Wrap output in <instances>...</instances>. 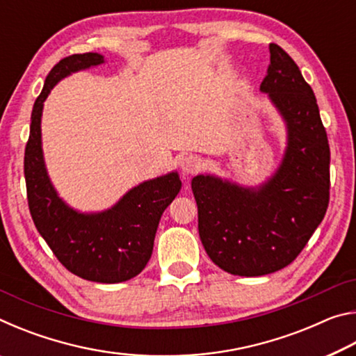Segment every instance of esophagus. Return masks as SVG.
I'll return each instance as SVG.
<instances>
[{
    "instance_id": "1",
    "label": "esophagus",
    "mask_w": 356,
    "mask_h": 356,
    "mask_svg": "<svg viewBox=\"0 0 356 356\" xmlns=\"http://www.w3.org/2000/svg\"><path fill=\"white\" fill-rule=\"evenodd\" d=\"M180 168H182L186 176H193V174H196L202 168V160L196 155H186L180 160Z\"/></svg>"
}]
</instances>
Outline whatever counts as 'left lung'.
<instances>
[{
    "label": "left lung",
    "instance_id": "obj_1",
    "mask_svg": "<svg viewBox=\"0 0 356 356\" xmlns=\"http://www.w3.org/2000/svg\"><path fill=\"white\" fill-rule=\"evenodd\" d=\"M261 92L286 125L276 171L256 186L213 174L191 180L204 250L221 270L238 276L287 267L322 222L330 201V146L316 95L276 44H270Z\"/></svg>",
    "mask_w": 356,
    "mask_h": 356
}]
</instances>
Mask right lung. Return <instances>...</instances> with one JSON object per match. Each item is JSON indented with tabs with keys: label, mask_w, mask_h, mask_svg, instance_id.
<instances>
[{
	"label": "right lung",
	"mask_w": 356,
	"mask_h": 356,
	"mask_svg": "<svg viewBox=\"0 0 356 356\" xmlns=\"http://www.w3.org/2000/svg\"><path fill=\"white\" fill-rule=\"evenodd\" d=\"M104 63L100 53H83L61 59L50 70L33 106L25 179L33 221L58 261L83 280L116 284L135 278L146 267L161 215L182 182L177 171L144 180L102 212H80L58 195L42 150L44 102L63 78Z\"/></svg>",
	"instance_id": "add662e5"
}]
</instances>
